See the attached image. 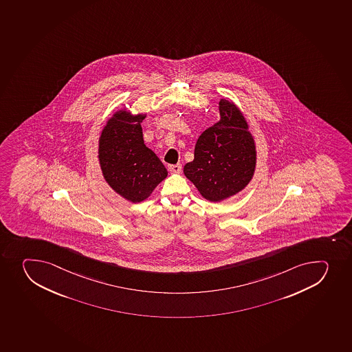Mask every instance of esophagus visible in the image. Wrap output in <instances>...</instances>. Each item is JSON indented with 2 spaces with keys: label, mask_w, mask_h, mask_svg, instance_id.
Masks as SVG:
<instances>
[{
  "label": "esophagus",
  "mask_w": 352,
  "mask_h": 352,
  "mask_svg": "<svg viewBox=\"0 0 352 352\" xmlns=\"http://www.w3.org/2000/svg\"><path fill=\"white\" fill-rule=\"evenodd\" d=\"M182 168V164H175V165H170V166H168L170 172H173V173H180Z\"/></svg>",
  "instance_id": "obj_1"
}]
</instances>
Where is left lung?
<instances>
[{
    "label": "left lung",
    "mask_w": 352,
    "mask_h": 352,
    "mask_svg": "<svg viewBox=\"0 0 352 352\" xmlns=\"http://www.w3.org/2000/svg\"><path fill=\"white\" fill-rule=\"evenodd\" d=\"M220 120L199 135L194 160L184 173L210 202H220L247 187L254 177L257 151L243 113L221 98Z\"/></svg>",
    "instance_id": "1"
}]
</instances>
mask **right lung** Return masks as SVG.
Instances as JSON below:
<instances>
[{
    "mask_svg": "<svg viewBox=\"0 0 352 352\" xmlns=\"http://www.w3.org/2000/svg\"><path fill=\"white\" fill-rule=\"evenodd\" d=\"M146 115L116 111L102 129L98 160L105 182L129 202L148 199L167 177V170L143 141L141 122Z\"/></svg>",
    "mask_w": 352,
    "mask_h": 352,
    "instance_id": "add662e5",
    "label": "right lung"
}]
</instances>
